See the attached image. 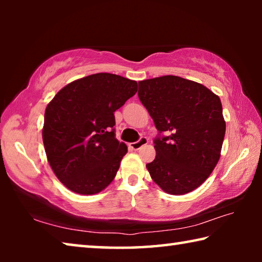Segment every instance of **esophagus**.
Instances as JSON below:
<instances>
[{"instance_id":"34e87169","label":"esophagus","mask_w":262,"mask_h":262,"mask_svg":"<svg viewBox=\"0 0 262 262\" xmlns=\"http://www.w3.org/2000/svg\"><path fill=\"white\" fill-rule=\"evenodd\" d=\"M147 143H148L147 137H141L139 141L133 142V143H130L129 148L133 149V150H139L141 147H143V145H145Z\"/></svg>"}]
</instances>
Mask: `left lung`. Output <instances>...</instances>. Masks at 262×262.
Segmentation results:
<instances>
[{"label": "left lung", "instance_id": "1", "mask_svg": "<svg viewBox=\"0 0 262 262\" xmlns=\"http://www.w3.org/2000/svg\"><path fill=\"white\" fill-rule=\"evenodd\" d=\"M139 98L159 133L156 157L147 164L150 177L168 194L192 192L221 157L225 121L220 97L200 83L167 75L139 82Z\"/></svg>", "mask_w": 262, "mask_h": 262}]
</instances>
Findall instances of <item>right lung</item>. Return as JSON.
<instances>
[{
    "label": "right lung",
    "mask_w": 262,
    "mask_h": 262,
    "mask_svg": "<svg viewBox=\"0 0 262 262\" xmlns=\"http://www.w3.org/2000/svg\"><path fill=\"white\" fill-rule=\"evenodd\" d=\"M136 92V81L99 73L67 84L47 105L46 156L68 189L92 195L112 183L127 154V145L115 139L114 112Z\"/></svg>",
    "instance_id": "right-lung-1"
}]
</instances>
